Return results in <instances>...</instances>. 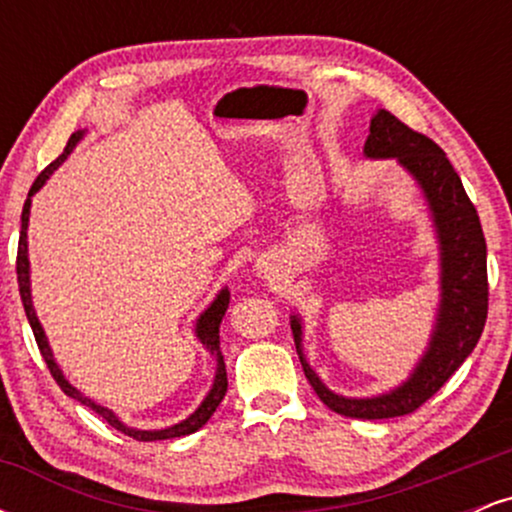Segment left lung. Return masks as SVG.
Masks as SVG:
<instances>
[{"label":"left lung","mask_w":512,"mask_h":512,"mask_svg":"<svg viewBox=\"0 0 512 512\" xmlns=\"http://www.w3.org/2000/svg\"><path fill=\"white\" fill-rule=\"evenodd\" d=\"M363 156L373 161L395 158L414 178L428 204L440 252V301L431 339L402 385L375 397H344L332 392L310 368L303 354L301 315H291V332L305 378L327 407L349 419H395L411 414L436 395L477 346L489 310L486 240L460 175L445 151L426 134L409 129L387 110H375Z\"/></svg>","instance_id":"obj_1"}]
</instances>
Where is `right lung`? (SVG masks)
<instances>
[{
  "mask_svg": "<svg viewBox=\"0 0 512 512\" xmlns=\"http://www.w3.org/2000/svg\"><path fill=\"white\" fill-rule=\"evenodd\" d=\"M86 129H79V132H74L72 137H69L67 146H64V151L60 156L55 158V161L50 163L48 168L43 170V173L38 175L33 182L31 192H28V199L26 204H23V211H21V236H19V255H16V274H19V293H21V301H23V310H26V317L28 322H31V330L35 334V342H38V349L40 354H43L45 363H48L52 378L57 380V385L62 387V392L67 397L76 399V402H81L84 407L93 409L96 414H101L105 421H108L110 426L117 428L120 433H125V436L134 438V440H168V438H180V436H190V433H195L202 428L207 421L211 419V414H214L216 407L221 404L223 395H226L228 390V378H226V363H223V354H221V344H219V327H221V320L223 315H226L228 310V303H231V291H228V286H223V289L216 293L214 301L209 303V308L204 310L202 315L197 317V325H195V334L197 339L202 342L204 349L209 351L211 356L216 358V375H214V385H211V390L207 392V397L202 399V404L192 411L187 419H182L180 424H173V426H166V428H154V431H142V428H132L127 426L125 421L120 419V416L115 414L113 409L108 407H101L98 402H93L91 397H86L84 392L76 390V387L69 383L67 378H64L62 368L57 366L55 356H52V349H50V342L48 337H45V330L43 325H40L38 315H35V308H33V296H31V262H28V216H31V199L35 192L40 190V187L45 185V180L50 178L52 173H55L57 168L62 166L64 161H67V156L72 154L74 146L84 139Z\"/></svg>",
  "mask_w": 512,
  "mask_h": 512,
  "instance_id": "right-lung-1",
  "label": "right lung"
}]
</instances>
